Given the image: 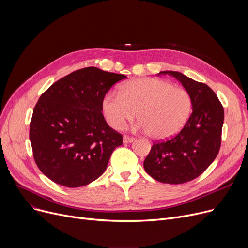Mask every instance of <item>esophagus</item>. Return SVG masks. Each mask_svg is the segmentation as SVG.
I'll return each instance as SVG.
<instances>
[{
  "label": "esophagus",
  "mask_w": 248,
  "mask_h": 248,
  "mask_svg": "<svg viewBox=\"0 0 248 248\" xmlns=\"http://www.w3.org/2000/svg\"><path fill=\"white\" fill-rule=\"evenodd\" d=\"M135 140V138L129 137V136H124V144H129V142H133Z\"/></svg>",
  "instance_id": "34e87169"
}]
</instances>
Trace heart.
Segmentation results:
<instances>
[{
  "label": "heart",
  "instance_id": "1",
  "mask_svg": "<svg viewBox=\"0 0 248 248\" xmlns=\"http://www.w3.org/2000/svg\"><path fill=\"white\" fill-rule=\"evenodd\" d=\"M108 124L122 128L137 117L138 127L154 140H166L178 134L192 111V98L185 88L158 78H138L121 85L119 94L102 99Z\"/></svg>",
  "mask_w": 248,
  "mask_h": 248
}]
</instances>
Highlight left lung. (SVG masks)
<instances>
[{
	"instance_id": "left-lung-1",
	"label": "left lung",
	"mask_w": 248,
	"mask_h": 248,
	"mask_svg": "<svg viewBox=\"0 0 248 248\" xmlns=\"http://www.w3.org/2000/svg\"><path fill=\"white\" fill-rule=\"evenodd\" d=\"M174 76L192 98L193 111L181 132L172 139L154 142L144 162L146 172L167 184H183L199 177L215 160L221 146L224 109L214 91L177 71Z\"/></svg>"
}]
</instances>
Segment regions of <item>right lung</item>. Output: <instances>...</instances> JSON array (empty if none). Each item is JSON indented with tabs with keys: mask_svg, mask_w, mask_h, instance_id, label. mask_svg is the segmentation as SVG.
<instances>
[{
	"mask_svg": "<svg viewBox=\"0 0 248 248\" xmlns=\"http://www.w3.org/2000/svg\"><path fill=\"white\" fill-rule=\"evenodd\" d=\"M124 74L96 67L76 70L39 98L30 123V141L40 171L56 184L88 185L106 171L123 136L102 114V99Z\"/></svg>",
	"mask_w": 248,
	"mask_h": 248,
	"instance_id": "obj_1",
	"label": "right lung"
}]
</instances>
